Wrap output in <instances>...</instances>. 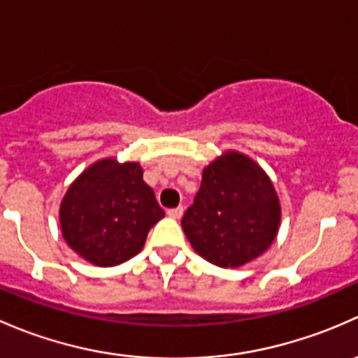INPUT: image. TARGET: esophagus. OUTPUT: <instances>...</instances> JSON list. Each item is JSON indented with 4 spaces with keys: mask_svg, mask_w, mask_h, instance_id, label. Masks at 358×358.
<instances>
[{
    "mask_svg": "<svg viewBox=\"0 0 358 358\" xmlns=\"http://www.w3.org/2000/svg\"><path fill=\"white\" fill-rule=\"evenodd\" d=\"M184 213V208L182 206H178V208H169L167 210V215L171 217V219H180Z\"/></svg>",
    "mask_w": 358,
    "mask_h": 358,
    "instance_id": "34e87169",
    "label": "esophagus"
}]
</instances>
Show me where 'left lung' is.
Listing matches in <instances>:
<instances>
[{
	"instance_id": "8db88e82",
	"label": "left lung",
	"mask_w": 358,
	"mask_h": 358,
	"mask_svg": "<svg viewBox=\"0 0 358 358\" xmlns=\"http://www.w3.org/2000/svg\"><path fill=\"white\" fill-rule=\"evenodd\" d=\"M281 205L259 164L227 152L205 167L200 191L180 226L198 255L219 267H241L274 241Z\"/></svg>"
}]
</instances>
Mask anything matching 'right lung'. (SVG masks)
Returning <instances> with one entry per match:
<instances>
[{
  "label": "right lung",
  "mask_w": 358,
  "mask_h": 358,
  "mask_svg": "<svg viewBox=\"0 0 358 358\" xmlns=\"http://www.w3.org/2000/svg\"><path fill=\"white\" fill-rule=\"evenodd\" d=\"M165 215L136 162L105 158L87 167L65 193L60 226L84 260L112 267L143 250L148 231Z\"/></svg>",
  "instance_id": "1"
}]
</instances>
